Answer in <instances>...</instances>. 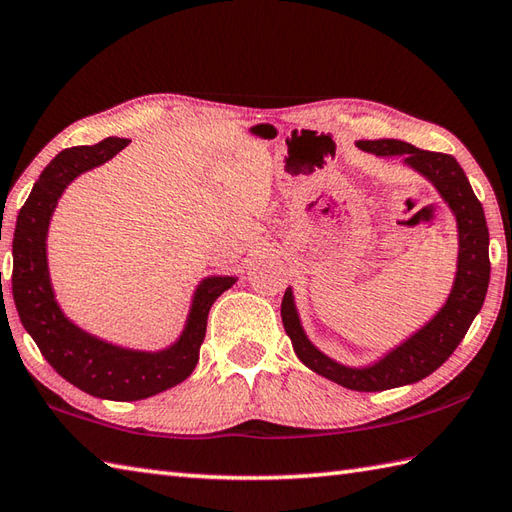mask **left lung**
<instances>
[{"label":"left lung","mask_w":512,"mask_h":512,"mask_svg":"<svg viewBox=\"0 0 512 512\" xmlns=\"http://www.w3.org/2000/svg\"><path fill=\"white\" fill-rule=\"evenodd\" d=\"M358 147L376 156H402L407 165L422 173L438 189L442 200L449 204L458 220L460 237L458 273H455L451 295L424 328L369 367H345L319 352L301 328L290 288L281 301V321H284L286 334L290 336L301 363L312 372L354 391H385L418 383L436 372L469 332L477 312L482 310L488 279H491L488 226L482 202L475 198L469 178L453 156L440 154V151H424L391 138L361 140Z\"/></svg>","instance_id":"obj_1"}]
</instances>
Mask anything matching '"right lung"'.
<instances>
[{
    "label": "right lung",
    "mask_w": 512,
    "mask_h": 512,
    "mask_svg": "<svg viewBox=\"0 0 512 512\" xmlns=\"http://www.w3.org/2000/svg\"><path fill=\"white\" fill-rule=\"evenodd\" d=\"M127 143V138H105L99 145L70 147L54 156L21 206L13 239V297L26 332L54 372L85 394L107 400H143L191 376L200 358L209 310L235 284V277L204 279L195 290L180 339L162 352L125 350L65 319L54 301L46 259L52 211L76 176L114 158Z\"/></svg>",
    "instance_id": "add662e5"
}]
</instances>
